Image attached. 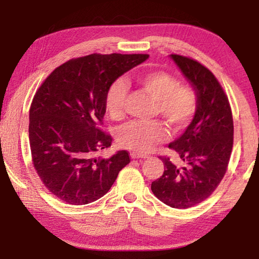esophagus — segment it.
<instances>
[{"label": "esophagus", "instance_id": "1", "mask_svg": "<svg viewBox=\"0 0 259 259\" xmlns=\"http://www.w3.org/2000/svg\"><path fill=\"white\" fill-rule=\"evenodd\" d=\"M131 158L132 159H145L147 158L146 154H139V153H136V152H132L131 153Z\"/></svg>", "mask_w": 259, "mask_h": 259}]
</instances>
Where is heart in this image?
Returning a JSON list of instances; mask_svg holds the SVG:
<instances>
[{"instance_id": "obj_1", "label": "heart", "mask_w": 259, "mask_h": 259, "mask_svg": "<svg viewBox=\"0 0 259 259\" xmlns=\"http://www.w3.org/2000/svg\"><path fill=\"white\" fill-rule=\"evenodd\" d=\"M141 90L155 100V113L160 114L173 132L185 130L198 109V98L192 87L179 83L178 79L166 72H150L138 77ZM125 80L113 81L105 97V108L113 119H120L125 113L127 100ZM167 138V131L159 120H133L121 126L116 133L120 146L137 153L150 151Z\"/></svg>"}]
</instances>
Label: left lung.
Masks as SVG:
<instances>
[{"instance_id":"left-lung-1","label":"left lung","mask_w":259,"mask_h":259,"mask_svg":"<svg viewBox=\"0 0 259 259\" xmlns=\"http://www.w3.org/2000/svg\"><path fill=\"white\" fill-rule=\"evenodd\" d=\"M198 98L196 115L185 132L168 145L183 167L160 157L165 171L152 182L151 190L162 203L189 208L207 199L224 178L233 146V119L228 95L210 69L197 60L172 54Z\"/></svg>"}]
</instances>
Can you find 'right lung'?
Listing matches in <instances>:
<instances>
[{"label":"right lung","mask_w":259,"mask_h":259,"mask_svg":"<svg viewBox=\"0 0 259 259\" xmlns=\"http://www.w3.org/2000/svg\"><path fill=\"white\" fill-rule=\"evenodd\" d=\"M147 54H94L55 68L38 87L29 111L31 160L41 182L60 200L84 205L105 196L128 164L127 151L97 157L111 146L105 97L113 81Z\"/></svg>","instance_id":"1"}]
</instances>
